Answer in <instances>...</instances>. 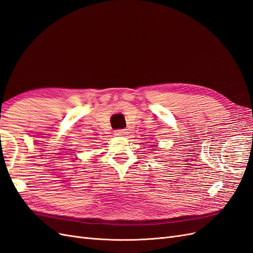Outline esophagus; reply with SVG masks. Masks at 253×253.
Returning <instances> with one entry per match:
<instances>
[{"label": "esophagus", "mask_w": 253, "mask_h": 253, "mask_svg": "<svg viewBox=\"0 0 253 253\" xmlns=\"http://www.w3.org/2000/svg\"><path fill=\"white\" fill-rule=\"evenodd\" d=\"M125 130H124V129H119V130H115L114 131V134L115 135H124L125 134Z\"/></svg>", "instance_id": "1"}]
</instances>
